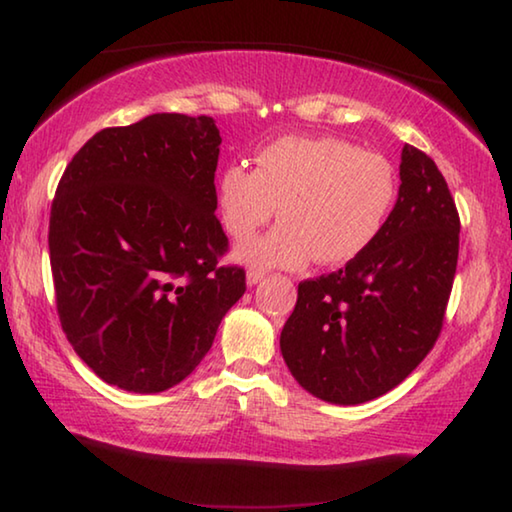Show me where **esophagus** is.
I'll return each instance as SVG.
<instances>
[{
    "label": "esophagus",
    "instance_id": "1",
    "mask_svg": "<svg viewBox=\"0 0 512 512\" xmlns=\"http://www.w3.org/2000/svg\"><path fill=\"white\" fill-rule=\"evenodd\" d=\"M264 271H259V268H250V271L246 273V284L248 287H255L257 282H262L264 280Z\"/></svg>",
    "mask_w": 512,
    "mask_h": 512
}]
</instances>
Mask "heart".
I'll list each match as a JSON object with an SVG mask.
<instances>
[{
    "instance_id": "b5f03b06",
    "label": "heart",
    "mask_w": 512,
    "mask_h": 512,
    "mask_svg": "<svg viewBox=\"0 0 512 512\" xmlns=\"http://www.w3.org/2000/svg\"><path fill=\"white\" fill-rule=\"evenodd\" d=\"M395 201L393 164L339 137H280L255 155V171L228 164L216 178L221 223L235 239L281 205L277 229L235 248V259L257 268H300L311 257L348 264L375 244Z\"/></svg>"
}]
</instances>
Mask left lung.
<instances>
[{
    "label": "left lung",
    "instance_id": "8db88e82",
    "mask_svg": "<svg viewBox=\"0 0 512 512\" xmlns=\"http://www.w3.org/2000/svg\"><path fill=\"white\" fill-rule=\"evenodd\" d=\"M400 192L366 253L298 284L280 350L298 384L329 404L393 391L436 343L452 293L461 221L443 173L404 144Z\"/></svg>",
    "mask_w": 512,
    "mask_h": 512
}]
</instances>
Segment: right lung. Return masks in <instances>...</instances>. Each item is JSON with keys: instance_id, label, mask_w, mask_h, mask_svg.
Instances as JSON below:
<instances>
[{"instance_id": "right-lung-1", "label": "right lung", "mask_w": 512, "mask_h": 512, "mask_svg": "<svg viewBox=\"0 0 512 512\" xmlns=\"http://www.w3.org/2000/svg\"><path fill=\"white\" fill-rule=\"evenodd\" d=\"M219 128L155 112L103 128L60 178L49 259L60 325L76 354L131 393H162L210 352L246 273L219 266Z\"/></svg>"}]
</instances>
